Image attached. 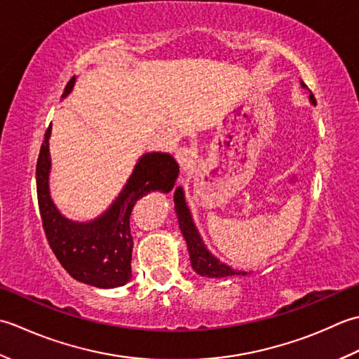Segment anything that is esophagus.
Masks as SVG:
<instances>
[{"label":"esophagus","mask_w":359,"mask_h":359,"mask_svg":"<svg viewBox=\"0 0 359 359\" xmlns=\"http://www.w3.org/2000/svg\"><path fill=\"white\" fill-rule=\"evenodd\" d=\"M195 149L194 147H180L177 150V153H175V158H177V161L180 163L181 167H187L194 163L195 159Z\"/></svg>","instance_id":"esophagus-1"}]
</instances>
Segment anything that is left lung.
<instances>
[{"instance_id":"left-lung-1","label":"left lung","mask_w":359,"mask_h":359,"mask_svg":"<svg viewBox=\"0 0 359 359\" xmlns=\"http://www.w3.org/2000/svg\"><path fill=\"white\" fill-rule=\"evenodd\" d=\"M301 85L305 86L304 82H301ZM310 102L313 105H316V99H314L311 91H310ZM173 201H175V210H177L180 229L187 243L190 265H192V268L195 269V273H198L200 276H204V277H228V276H236V274L246 276L248 273L236 271V269H232L229 265H226V263L220 262L215 255H212L209 252L206 245L203 243L200 232L196 229V226L192 220V215H190L182 187H178L175 190Z\"/></svg>"}]
</instances>
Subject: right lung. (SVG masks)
I'll return each instance as SVG.
<instances>
[{"instance_id":"obj_1","label":"right lung","mask_w":359,"mask_h":359,"mask_svg":"<svg viewBox=\"0 0 359 359\" xmlns=\"http://www.w3.org/2000/svg\"><path fill=\"white\" fill-rule=\"evenodd\" d=\"M74 79L65 88L63 97L71 93ZM49 136L50 126L36 161V196L50 250L76 280L97 288L122 287L131 279V210L149 192H170L180 165L169 153H145L139 158L118 198L104 214L86 223L72 222L60 214L49 194Z\"/></svg>"}]
</instances>
